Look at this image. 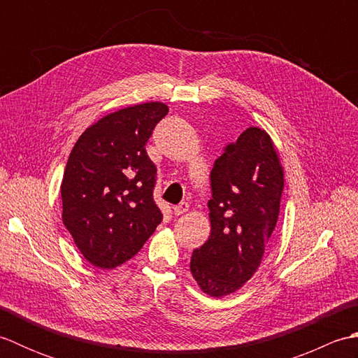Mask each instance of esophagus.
I'll list each match as a JSON object with an SVG mask.
<instances>
[{
    "mask_svg": "<svg viewBox=\"0 0 358 358\" xmlns=\"http://www.w3.org/2000/svg\"><path fill=\"white\" fill-rule=\"evenodd\" d=\"M187 210H189V203L181 201V203L178 204V206L173 208V214H175V215H183V214H186Z\"/></svg>",
    "mask_w": 358,
    "mask_h": 358,
    "instance_id": "obj_1",
    "label": "esophagus"
}]
</instances>
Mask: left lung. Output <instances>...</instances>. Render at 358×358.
Listing matches in <instances>:
<instances>
[{"instance_id":"1","label":"left lung","mask_w":358,"mask_h":358,"mask_svg":"<svg viewBox=\"0 0 358 358\" xmlns=\"http://www.w3.org/2000/svg\"><path fill=\"white\" fill-rule=\"evenodd\" d=\"M283 185L273 143L258 127H248L215 159L208 203L212 229L191 258L203 292L220 299L254 275L275 229Z\"/></svg>"}]
</instances>
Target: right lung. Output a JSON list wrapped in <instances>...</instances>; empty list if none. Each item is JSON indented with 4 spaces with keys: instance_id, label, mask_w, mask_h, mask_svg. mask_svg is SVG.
<instances>
[{
    "instance_id": "obj_1",
    "label": "right lung",
    "mask_w": 358,
    "mask_h": 358,
    "mask_svg": "<svg viewBox=\"0 0 358 358\" xmlns=\"http://www.w3.org/2000/svg\"><path fill=\"white\" fill-rule=\"evenodd\" d=\"M167 112L152 101L109 113L83 132L67 159L63 223L96 268L127 262L162 223L154 201L157 166L146 144Z\"/></svg>"
}]
</instances>
